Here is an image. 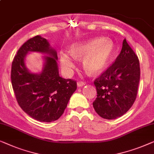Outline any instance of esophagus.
Wrapping results in <instances>:
<instances>
[{
	"label": "esophagus",
	"instance_id": "esophagus-1",
	"mask_svg": "<svg viewBox=\"0 0 154 154\" xmlns=\"http://www.w3.org/2000/svg\"><path fill=\"white\" fill-rule=\"evenodd\" d=\"M77 84L78 87H82V86L85 85L86 83H84V82H78Z\"/></svg>",
	"mask_w": 154,
	"mask_h": 154
}]
</instances>
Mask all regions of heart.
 Instances as JSON below:
<instances>
[{"label":"heart","instance_id":"obj_1","mask_svg":"<svg viewBox=\"0 0 154 154\" xmlns=\"http://www.w3.org/2000/svg\"><path fill=\"white\" fill-rule=\"evenodd\" d=\"M70 54L60 51V66L65 72L70 73L75 67V58H82L84 70L90 75L101 73L113 57L115 46L111 39L95 38L72 43L69 47Z\"/></svg>","mask_w":154,"mask_h":154}]
</instances>
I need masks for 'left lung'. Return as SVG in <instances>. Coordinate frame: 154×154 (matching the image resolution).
I'll list each match as a JSON object with an SVG mask.
<instances>
[{
    "instance_id": "left-lung-1",
    "label": "left lung",
    "mask_w": 154,
    "mask_h": 154,
    "mask_svg": "<svg viewBox=\"0 0 154 154\" xmlns=\"http://www.w3.org/2000/svg\"><path fill=\"white\" fill-rule=\"evenodd\" d=\"M140 77L139 60L124 39L115 62L94 82L98 95L93 106L96 113L106 119L126 113L136 99Z\"/></svg>"
}]
</instances>
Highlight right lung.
<instances>
[{"mask_svg":"<svg viewBox=\"0 0 154 154\" xmlns=\"http://www.w3.org/2000/svg\"><path fill=\"white\" fill-rule=\"evenodd\" d=\"M31 52L42 53L43 65L39 73H32L25 65ZM57 51L40 35L27 40L17 51L12 64L11 81L20 107L34 119L51 122L66 109L77 83L59 76Z\"/></svg>","mask_w":154,"mask_h":154,"instance_id":"right-lung-1","label":"right lung"}]
</instances>
